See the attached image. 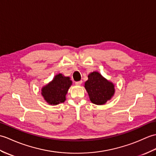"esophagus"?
Returning <instances> with one entry per match:
<instances>
[{"instance_id":"obj_1","label":"esophagus","mask_w":156,"mask_h":156,"mask_svg":"<svg viewBox=\"0 0 156 156\" xmlns=\"http://www.w3.org/2000/svg\"><path fill=\"white\" fill-rule=\"evenodd\" d=\"M81 84H82V81H79L75 82V85H80Z\"/></svg>"}]
</instances>
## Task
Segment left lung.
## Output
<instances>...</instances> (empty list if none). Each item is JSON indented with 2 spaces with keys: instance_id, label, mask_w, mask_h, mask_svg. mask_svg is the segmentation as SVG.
Segmentation results:
<instances>
[{
  "instance_id": "8db88e82",
  "label": "left lung",
  "mask_w": 156,
  "mask_h": 156,
  "mask_svg": "<svg viewBox=\"0 0 156 156\" xmlns=\"http://www.w3.org/2000/svg\"><path fill=\"white\" fill-rule=\"evenodd\" d=\"M114 84L104 78L98 71H93L88 75L85 83V88L91 101L96 105H103L112 99L115 93Z\"/></svg>"
}]
</instances>
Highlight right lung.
Listing matches in <instances>:
<instances>
[{"mask_svg": "<svg viewBox=\"0 0 156 156\" xmlns=\"http://www.w3.org/2000/svg\"><path fill=\"white\" fill-rule=\"evenodd\" d=\"M71 85L70 77L57 74L50 83L42 87L41 95L49 105H56L66 100V95Z\"/></svg>", "mask_w": 156, "mask_h": 156, "instance_id": "right-lung-1", "label": "right lung"}]
</instances>
